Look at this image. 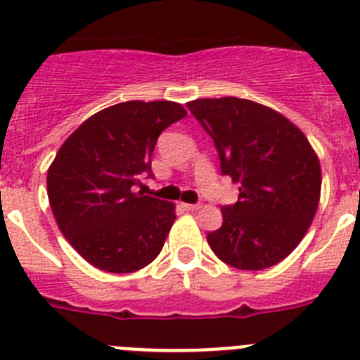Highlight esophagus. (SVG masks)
Wrapping results in <instances>:
<instances>
[{
  "label": "esophagus",
  "mask_w": 360,
  "mask_h": 360,
  "mask_svg": "<svg viewBox=\"0 0 360 360\" xmlns=\"http://www.w3.org/2000/svg\"><path fill=\"white\" fill-rule=\"evenodd\" d=\"M182 207L186 209V211H198L202 205H200V203H182Z\"/></svg>",
  "instance_id": "1"
}]
</instances>
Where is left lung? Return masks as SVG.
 Segmentation results:
<instances>
[{
  "label": "left lung",
  "instance_id": "left-lung-1",
  "mask_svg": "<svg viewBox=\"0 0 360 360\" xmlns=\"http://www.w3.org/2000/svg\"><path fill=\"white\" fill-rule=\"evenodd\" d=\"M189 111L211 135L221 174L240 184L224 224L209 232L212 252L240 270L283 262L316 216L321 164L303 131L287 117L238 97L196 98Z\"/></svg>",
  "mask_w": 360,
  "mask_h": 360
}]
</instances>
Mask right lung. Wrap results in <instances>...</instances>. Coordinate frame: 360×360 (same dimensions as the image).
<instances>
[{"label": "right lung", "mask_w": 360, "mask_h": 360, "mask_svg": "<svg viewBox=\"0 0 360 360\" xmlns=\"http://www.w3.org/2000/svg\"><path fill=\"white\" fill-rule=\"evenodd\" d=\"M187 111L171 101H129L97 111L57 151L46 174L50 207L63 236L86 262L128 274L160 254L174 203L146 196L151 155L167 126Z\"/></svg>", "instance_id": "right-lung-1"}]
</instances>
